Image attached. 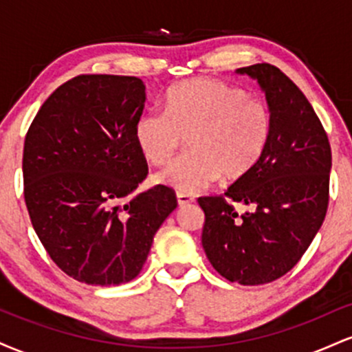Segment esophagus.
<instances>
[{"label": "esophagus", "mask_w": 352, "mask_h": 352, "mask_svg": "<svg viewBox=\"0 0 352 352\" xmlns=\"http://www.w3.org/2000/svg\"><path fill=\"white\" fill-rule=\"evenodd\" d=\"M177 201H179V207H185V205L192 204L193 201V197L187 195V193H177Z\"/></svg>", "instance_id": "34e87169"}]
</instances>
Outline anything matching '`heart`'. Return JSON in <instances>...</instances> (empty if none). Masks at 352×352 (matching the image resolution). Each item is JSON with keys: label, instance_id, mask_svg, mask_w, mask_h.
<instances>
[{"label": "heart", "instance_id": "heart-1", "mask_svg": "<svg viewBox=\"0 0 352 352\" xmlns=\"http://www.w3.org/2000/svg\"><path fill=\"white\" fill-rule=\"evenodd\" d=\"M272 134V114L261 99L217 79H193L172 87L165 111L137 119L134 137L148 164L165 165L180 148L188 153L155 175L180 193H199L220 179L245 177L263 155Z\"/></svg>", "mask_w": 352, "mask_h": 352}]
</instances>
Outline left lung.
Segmentation results:
<instances>
[{"label": "left lung", "mask_w": 352, "mask_h": 352, "mask_svg": "<svg viewBox=\"0 0 352 352\" xmlns=\"http://www.w3.org/2000/svg\"><path fill=\"white\" fill-rule=\"evenodd\" d=\"M258 82L272 134L258 164L223 197H200L201 245L213 268L245 286L274 281L293 268L324 221L331 147L305 94L272 64L236 69ZM250 210L238 214L231 201Z\"/></svg>", "instance_id": "1"}]
</instances>
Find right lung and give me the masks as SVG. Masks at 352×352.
Returning <instances> with one entry per match:
<instances>
[{"label":"right lung","mask_w":352,"mask_h":352,"mask_svg":"<svg viewBox=\"0 0 352 352\" xmlns=\"http://www.w3.org/2000/svg\"><path fill=\"white\" fill-rule=\"evenodd\" d=\"M145 99L139 78L78 76L46 99L24 140V201L36 235L86 285L134 280L177 208L165 185L134 193L147 177L134 137Z\"/></svg>","instance_id":"obj_1"}]
</instances>
